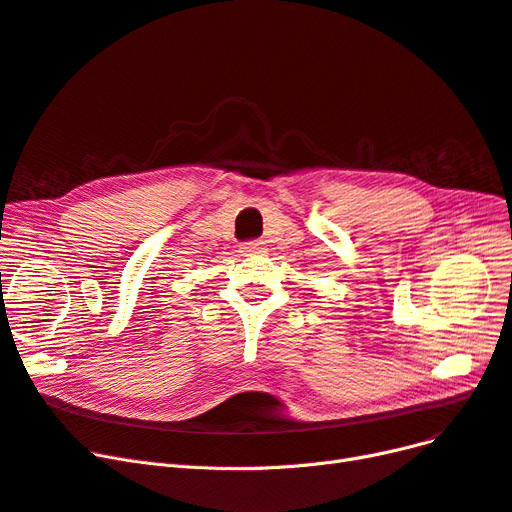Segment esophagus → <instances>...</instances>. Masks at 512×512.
<instances>
[{
    "label": "esophagus",
    "mask_w": 512,
    "mask_h": 512,
    "mask_svg": "<svg viewBox=\"0 0 512 512\" xmlns=\"http://www.w3.org/2000/svg\"><path fill=\"white\" fill-rule=\"evenodd\" d=\"M261 251H263V242H261V240H249V242H242V244H240V253H242L244 257L261 253Z\"/></svg>",
    "instance_id": "obj_1"
}]
</instances>
